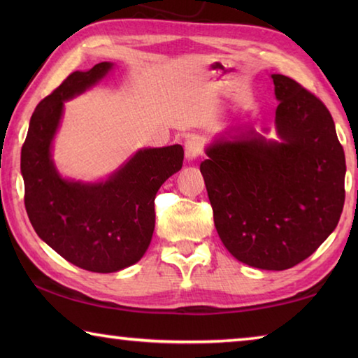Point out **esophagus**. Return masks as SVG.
<instances>
[{"label": "esophagus", "instance_id": "obj_1", "mask_svg": "<svg viewBox=\"0 0 358 358\" xmlns=\"http://www.w3.org/2000/svg\"><path fill=\"white\" fill-rule=\"evenodd\" d=\"M185 155L189 161L202 155V142L197 137H189L185 142Z\"/></svg>", "mask_w": 358, "mask_h": 358}]
</instances>
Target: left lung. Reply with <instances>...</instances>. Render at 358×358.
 <instances>
[{
  "mask_svg": "<svg viewBox=\"0 0 358 358\" xmlns=\"http://www.w3.org/2000/svg\"><path fill=\"white\" fill-rule=\"evenodd\" d=\"M271 78L280 141L252 128L222 136L207 148L201 172L227 251L256 268L286 270L335 230L346 157L324 102L294 78Z\"/></svg>",
  "mask_w": 358,
  "mask_h": 358,
  "instance_id": "left-lung-1",
  "label": "left lung"
}]
</instances>
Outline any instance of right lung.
Masks as SVG:
<instances>
[{"label":"right lung","instance_id":"obj_1","mask_svg":"<svg viewBox=\"0 0 358 358\" xmlns=\"http://www.w3.org/2000/svg\"><path fill=\"white\" fill-rule=\"evenodd\" d=\"M112 69L99 63L76 71L42 99L22 147L25 208L36 234L68 262L113 273L138 262L155 230V197L183 166L181 145L145 148L101 183L64 180L52 161V141L64 101L93 87Z\"/></svg>","mask_w":358,"mask_h":358}]
</instances>
